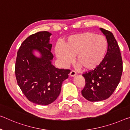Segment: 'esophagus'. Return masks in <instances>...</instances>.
<instances>
[{
  "label": "esophagus",
  "mask_w": 130,
  "mask_h": 130,
  "mask_svg": "<svg viewBox=\"0 0 130 130\" xmlns=\"http://www.w3.org/2000/svg\"><path fill=\"white\" fill-rule=\"evenodd\" d=\"M75 75H76V72L75 71H72L71 72H70V76H71V77H73V76H75Z\"/></svg>",
  "instance_id": "1"
}]
</instances>
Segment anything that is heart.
Segmentation results:
<instances>
[{
	"instance_id": "b5f03b06",
	"label": "heart",
	"mask_w": 130,
	"mask_h": 130,
	"mask_svg": "<svg viewBox=\"0 0 130 130\" xmlns=\"http://www.w3.org/2000/svg\"><path fill=\"white\" fill-rule=\"evenodd\" d=\"M108 42L105 37L92 32H84L69 36L63 46L58 44L55 54L61 65L66 67L73 61L85 71L98 67L105 58Z\"/></svg>"
}]
</instances>
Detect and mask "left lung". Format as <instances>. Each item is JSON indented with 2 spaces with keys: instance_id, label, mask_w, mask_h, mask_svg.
<instances>
[{
  "instance_id": "1",
  "label": "left lung",
  "mask_w": 130,
  "mask_h": 130,
  "mask_svg": "<svg viewBox=\"0 0 130 130\" xmlns=\"http://www.w3.org/2000/svg\"><path fill=\"white\" fill-rule=\"evenodd\" d=\"M108 42L106 57L98 67L83 74L86 85L82 94L86 100L97 102L109 98L120 81L123 61L119 45L112 32L102 28Z\"/></svg>"
}]
</instances>
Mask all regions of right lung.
<instances>
[{
	"instance_id": "obj_1",
	"label": "right lung",
	"mask_w": 130,
	"mask_h": 130,
	"mask_svg": "<svg viewBox=\"0 0 130 130\" xmlns=\"http://www.w3.org/2000/svg\"><path fill=\"white\" fill-rule=\"evenodd\" d=\"M47 31L31 35L17 52L15 73L18 85L29 101L42 105L53 102L61 92L62 82L68 77L69 69H58L52 64V44ZM40 53V57L33 54Z\"/></svg>"
}]
</instances>
